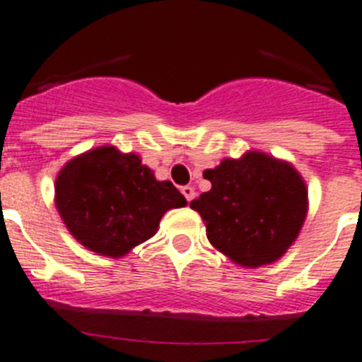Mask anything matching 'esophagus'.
Returning a JSON list of instances; mask_svg holds the SVG:
<instances>
[{
    "label": "esophagus",
    "instance_id": "obj_1",
    "mask_svg": "<svg viewBox=\"0 0 362 362\" xmlns=\"http://www.w3.org/2000/svg\"><path fill=\"white\" fill-rule=\"evenodd\" d=\"M181 192H183V196L187 197V202H192L194 196H196V192H194L192 187H183L181 188Z\"/></svg>",
    "mask_w": 362,
    "mask_h": 362
}]
</instances>
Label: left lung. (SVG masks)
<instances>
[{
    "instance_id": "8db88e82",
    "label": "left lung",
    "mask_w": 362,
    "mask_h": 362,
    "mask_svg": "<svg viewBox=\"0 0 362 362\" xmlns=\"http://www.w3.org/2000/svg\"><path fill=\"white\" fill-rule=\"evenodd\" d=\"M212 188L190 202L209 242L240 267L274 264L300 234L308 187L289 160L249 150L203 172Z\"/></svg>"
}]
</instances>
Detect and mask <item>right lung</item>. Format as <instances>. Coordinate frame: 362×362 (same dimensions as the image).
<instances>
[{
    "mask_svg": "<svg viewBox=\"0 0 362 362\" xmlns=\"http://www.w3.org/2000/svg\"><path fill=\"white\" fill-rule=\"evenodd\" d=\"M54 205L76 242L100 256L120 258L150 240L160 218L187 199L170 181H157L137 153L106 144L62 166Z\"/></svg>",
    "mask_w": 362,
    "mask_h": 362,
    "instance_id": "obj_1",
    "label": "right lung"
}]
</instances>
